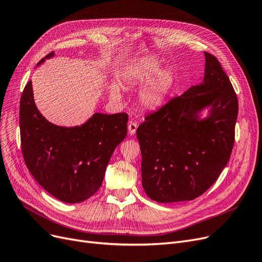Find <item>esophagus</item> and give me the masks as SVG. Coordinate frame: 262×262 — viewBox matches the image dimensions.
I'll list each match as a JSON object with an SVG mask.
<instances>
[{"mask_svg": "<svg viewBox=\"0 0 262 262\" xmlns=\"http://www.w3.org/2000/svg\"><path fill=\"white\" fill-rule=\"evenodd\" d=\"M128 133H129V135H135L136 134V130H137V127H138V125H137V123L136 122H134V121H130L129 123H128Z\"/></svg>", "mask_w": 262, "mask_h": 262, "instance_id": "esophagus-1", "label": "esophagus"}]
</instances>
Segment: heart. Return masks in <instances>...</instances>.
Returning <instances> with one entry per match:
<instances>
[{
  "label": "heart",
  "instance_id": "b5f03b06",
  "mask_svg": "<svg viewBox=\"0 0 262 262\" xmlns=\"http://www.w3.org/2000/svg\"><path fill=\"white\" fill-rule=\"evenodd\" d=\"M125 80L129 84H143L139 91L138 100L146 110L161 108L176 84V74L169 67L161 68V64L154 59H144L127 67L125 71ZM115 95L119 89L113 88Z\"/></svg>",
  "mask_w": 262,
  "mask_h": 262
}]
</instances>
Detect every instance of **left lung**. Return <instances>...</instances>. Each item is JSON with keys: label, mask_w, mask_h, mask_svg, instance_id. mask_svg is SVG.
<instances>
[{"label": "left lung", "mask_w": 262, "mask_h": 262, "mask_svg": "<svg viewBox=\"0 0 262 262\" xmlns=\"http://www.w3.org/2000/svg\"><path fill=\"white\" fill-rule=\"evenodd\" d=\"M203 80L145 117L137 138L142 186L152 200H194L219 179L234 143L238 104L228 76L204 52ZM207 110V116L202 118Z\"/></svg>", "instance_id": "8db88e82"}]
</instances>
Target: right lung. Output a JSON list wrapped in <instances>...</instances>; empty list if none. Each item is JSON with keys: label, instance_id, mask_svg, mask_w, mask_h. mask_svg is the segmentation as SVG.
<instances>
[{"label": "right lung", "instance_id": "1", "mask_svg": "<svg viewBox=\"0 0 262 262\" xmlns=\"http://www.w3.org/2000/svg\"><path fill=\"white\" fill-rule=\"evenodd\" d=\"M54 56L41 59L37 66ZM22 154L28 169L50 195L66 203L89 199L99 189L116 147L127 135L126 113L96 112L77 126H59L45 118L34 101L32 81L20 100Z\"/></svg>", "mask_w": 262, "mask_h": 262}]
</instances>
